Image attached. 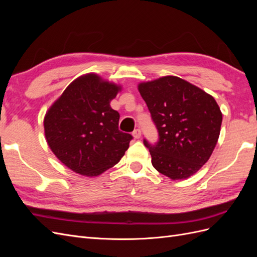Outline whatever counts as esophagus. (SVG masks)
<instances>
[{
    "mask_svg": "<svg viewBox=\"0 0 257 257\" xmlns=\"http://www.w3.org/2000/svg\"><path fill=\"white\" fill-rule=\"evenodd\" d=\"M133 136H134L135 139L141 138V136H142V131L139 130V128H136V130L133 132Z\"/></svg>",
    "mask_w": 257,
    "mask_h": 257,
    "instance_id": "obj_1",
    "label": "esophagus"
}]
</instances>
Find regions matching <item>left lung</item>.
Segmentation results:
<instances>
[{
    "label": "left lung",
    "instance_id": "left-lung-1",
    "mask_svg": "<svg viewBox=\"0 0 257 257\" xmlns=\"http://www.w3.org/2000/svg\"><path fill=\"white\" fill-rule=\"evenodd\" d=\"M159 132L149 149L153 167L172 180H181L205 165L220 136L222 112L215 99L188 81L165 76L138 84Z\"/></svg>",
    "mask_w": 257,
    "mask_h": 257
}]
</instances>
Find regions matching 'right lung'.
I'll list each match as a JSON object with an SVG mask.
<instances>
[{
	"instance_id": "obj_1",
	"label": "right lung",
	"mask_w": 257,
	"mask_h": 257,
	"mask_svg": "<svg viewBox=\"0 0 257 257\" xmlns=\"http://www.w3.org/2000/svg\"><path fill=\"white\" fill-rule=\"evenodd\" d=\"M121 87L87 74L74 80L48 109L45 136L54 155L73 172L96 177L118 163L132 135L119 131L110 107Z\"/></svg>"
}]
</instances>
